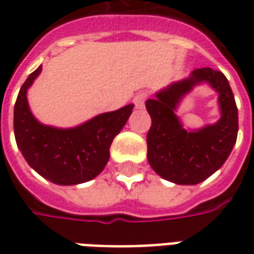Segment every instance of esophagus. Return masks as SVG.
<instances>
[{
  "label": "esophagus",
  "instance_id": "1",
  "mask_svg": "<svg viewBox=\"0 0 254 254\" xmlns=\"http://www.w3.org/2000/svg\"><path fill=\"white\" fill-rule=\"evenodd\" d=\"M145 99H147V94L145 92H140L134 98H133V103L136 106V109H143L144 103H145Z\"/></svg>",
  "mask_w": 254,
  "mask_h": 254
}]
</instances>
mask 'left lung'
<instances>
[{
	"instance_id": "8db88e82",
	"label": "left lung",
	"mask_w": 254,
	"mask_h": 254,
	"mask_svg": "<svg viewBox=\"0 0 254 254\" xmlns=\"http://www.w3.org/2000/svg\"><path fill=\"white\" fill-rule=\"evenodd\" d=\"M208 83L218 92L221 118L200 129H185L175 114L181 99L196 85ZM151 116L147 159L152 170L178 185H196L218 171L233 151L238 134V109L229 80L212 67L194 69L145 102Z\"/></svg>"
}]
</instances>
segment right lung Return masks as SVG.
<instances>
[{
    "label": "right lung",
    "instance_id": "obj_1",
    "mask_svg": "<svg viewBox=\"0 0 254 254\" xmlns=\"http://www.w3.org/2000/svg\"><path fill=\"white\" fill-rule=\"evenodd\" d=\"M42 65L21 85L14 103L13 127L17 147L34 170L57 185H77L99 176L110 158V145L134 105L103 113L74 127H54L36 120L27 91L41 74Z\"/></svg>",
    "mask_w": 254,
    "mask_h": 254
}]
</instances>
